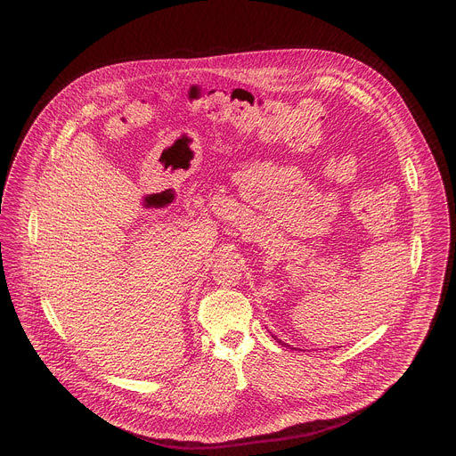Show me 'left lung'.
<instances>
[{
    "instance_id": "obj_1",
    "label": "left lung",
    "mask_w": 456,
    "mask_h": 456,
    "mask_svg": "<svg viewBox=\"0 0 456 456\" xmlns=\"http://www.w3.org/2000/svg\"><path fill=\"white\" fill-rule=\"evenodd\" d=\"M278 341V339H276ZM278 343H281V341H278ZM281 345H285V343H281Z\"/></svg>"
}]
</instances>
